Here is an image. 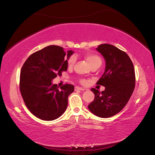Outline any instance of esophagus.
Segmentation results:
<instances>
[{
    "label": "esophagus",
    "mask_w": 155,
    "mask_h": 155,
    "mask_svg": "<svg viewBox=\"0 0 155 155\" xmlns=\"http://www.w3.org/2000/svg\"><path fill=\"white\" fill-rule=\"evenodd\" d=\"M75 90L83 91V90H85V89L83 88V87H75Z\"/></svg>",
    "instance_id": "34e87169"
}]
</instances>
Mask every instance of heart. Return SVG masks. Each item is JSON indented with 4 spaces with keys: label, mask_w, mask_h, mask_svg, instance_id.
Masks as SVG:
<instances>
[{
    "label": "heart",
    "mask_w": 155,
    "mask_h": 155,
    "mask_svg": "<svg viewBox=\"0 0 155 155\" xmlns=\"http://www.w3.org/2000/svg\"><path fill=\"white\" fill-rule=\"evenodd\" d=\"M84 57H85L86 61H87V63L90 64V66H92V65H98V66H100V65H101L102 60L101 59V57L98 55H96V54H95L91 53V52H88V53L85 54ZM74 63H75L74 57H70L68 61V67L69 68L73 67ZM81 82L84 83V81H82Z\"/></svg>",
    "instance_id": "obj_1"
}]
</instances>
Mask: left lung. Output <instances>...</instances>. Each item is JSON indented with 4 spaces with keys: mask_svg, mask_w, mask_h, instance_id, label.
Here are the masks:
<instances>
[{
    "mask_svg": "<svg viewBox=\"0 0 155 155\" xmlns=\"http://www.w3.org/2000/svg\"><path fill=\"white\" fill-rule=\"evenodd\" d=\"M105 60V69L96 83L105 90L100 92L92 88L94 100L88 105L96 116L107 118L117 114L129 101L135 85L134 66L125 52L111 44H100L96 48Z\"/></svg>",
    "mask_w": 155,
    "mask_h": 155,
    "instance_id": "left-lung-1",
    "label": "left lung"
}]
</instances>
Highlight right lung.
I'll list each match as a JSON object with an SVG mask.
<instances>
[{
	"mask_svg": "<svg viewBox=\"0 0 155 155\" xmlns=\"http://www.w3.org/2000/svg\"><path fill=\"white\" fill-rule=\"evenodd\" d=\"M74 51L66 53L62 47L48 46L34 52L22 65L20 90L27 108L38 118L51 121L64 114L74 85L65 84L58 89L52 80L67 71L68 61Z\"/></svg>",
	"mask_w": 155,
	"mask_h": 155,
	"instance_id": "obj_1",
	"label": "right lung"
}]
</instances>
